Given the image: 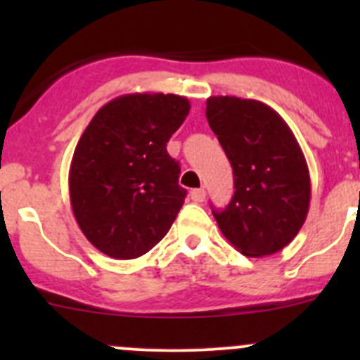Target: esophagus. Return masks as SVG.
<instances>
[{"label": "esophagus", "instance_id": "esophagus-1", "mask_svg": "<svg viewBox=\"0 0 360 360\" xmlns=\"http://www.w3.org/2000/svg\"><path fill=\"white\" fill-rule=\"evenodd\" d=\"M191 200L197 202V203H202L205 200V190L203 188H197V190H191Z\"/></svg>", "mask_w": 360, "mask_h": 360}]
</instances>
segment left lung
I'll return each instance as SVG.
<instances>
[{
	"label": "left lung",
	"mask_w": 360,
	"mask_h": 360,
	"mask_svg": "<svg viewBox=\"0 0 360 360\" xmlns=\"http://www.w3.org/2000/svg\"><path fill=\"white\" fill-rule=\"evenodd\" d=\"M205 116L233 167V198L224 210L212 209L221 233L244 256L278 252L310 205V174L292 130L254 99L209 97Z\"/></svg>",
	"instance_id": "left-lung-1"
}]
</instances>
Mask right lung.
<instances>
[{
    "instance_id": "obj_1",
    "label": "right lung",
    "mask_w": 360,
    "mask_h": 360,
    "mask_svg": "<svg viewBox=\"0 0 360 360\" xmlns=\"http://www.w3.org/2000/svg\"><path fill=\"white\" fill-rule=\"evenodd\" d=\"M190 108L174 94H127L104 104L79 137L69 167L72 214L106 256H143L172 226L186 190L167 143Z\"/></svg>"
}]
</instances>
